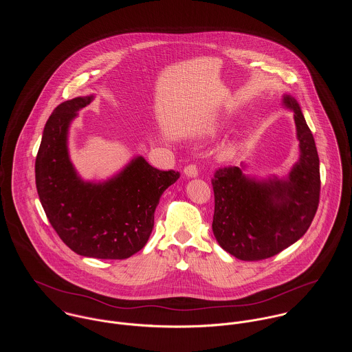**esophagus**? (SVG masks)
<instances>
[{"instance_id": "esophagus-1", "label": "esophagus", "mask_w": 352, "mask_h": 352, "mask_svg": "<svg viewBox=\"0 0 352 352\" xmlns=\"http://www.w3.org/2000/svg\"><path fill=\"white\" fill-rule=\"evenodd\" d=\"M184 175L187 177H197L198 176V165L197 164H190L184 168Z\"/></svg>"}]
</instances>
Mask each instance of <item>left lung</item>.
<instances>
[{
  "instance_id": "8db88e82",
  "label": "left lung",
  "mask_w": 352,
  "mask_h": 352,
  "mask_svg": "<svg viewBox=\"0 0 352 352\" xmlns=\"http://www.w3.org/2000/svg\"><path fill=\"white\" fill-rule=\"evenodd\" d=\"M301 157L287 180L256 182L239 166L218 168L214 190L212 232L218 244L245 261L278 254L298 241L309 229L320 201V160L314 138L298 102L290 96Z\"/></svg>"
}]
</instances>
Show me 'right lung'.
Wrapping results in <instances>:
<instances>
[{
  "instance_id": "1",
  "label": "right lung",
  "mask_w": 352,
  "mask_h": 352,
  "mask_svg": "<svg viewBox=\"0 0 352 352\" xmlns=\"http://www.w3.org/2000/svg\"><path fill=\"white\" fill-rule=\"evenodd\" d=\"M94 96L60 102L51 113L35 161L36 190L51 226L77 254L123 260L149 240L162 192L180 173L134 158L105 183H84L67 153V129Z\"/></svg>"
}]
</instances>
